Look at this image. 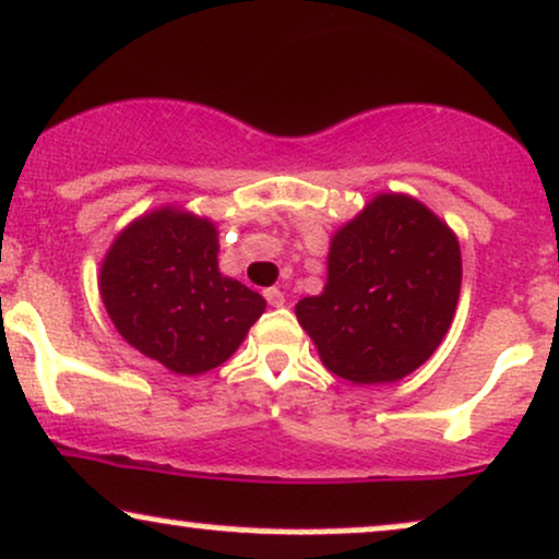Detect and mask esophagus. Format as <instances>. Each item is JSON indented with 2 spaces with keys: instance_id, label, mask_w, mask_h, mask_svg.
<instances>
[{
  "instance_id": "esophagus-1",
  "label": "esophagus",
  "mask_w": 559,
  "mask_h": 559,
  "mask_svg": "<svg viewBox=\"0 0 559 559\" xmlns=\"http://www.w3.org/2000/svg\"><path fill=\"white\" fill-rule=\"evenodd\" d=\"M265 299H267V305H271V307H284L286 305V297H284V292H281V288H265Z\"/></svg>"
}]
</instances>
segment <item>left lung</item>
Wrapping results in <instances>:
<instances>
[{
	"label": "left lung",
	"mask_w": 559,
	"mask_h": 559,
	"mask_svg": "<svg viewBox=\"0 0 559 559\" xmlns=\"http://www.w3.org/2000/svg\"><path fill=\"white\" fill-rule=\"evenodd\" d=\"M459 294L455 234L419 200L380 194L335 234L328 284L299 301L297 318L333 374L380 385L432 356Z\"/></svg>",
	"instance_id": "1"
}]
</instances>
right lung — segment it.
Listing matches in <instances>:
<instances>
[{"label":"right lung","mask_w":559,"mask_h":559,"mask_svg":"<svg viewBox=\"0 0 559 559\" xmlns=\"http://www.w3.org/2000/svg\"><path fill=\"white\" fill-rule=\"evenodd\" d=\"M100 297L127 344L177 374L224 365L265 309L258 292L221 275L211 221L174 207L119 234Z\"/></svg>","instance_id":"obj_1"}]
</instances>
